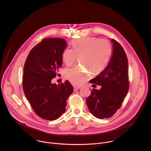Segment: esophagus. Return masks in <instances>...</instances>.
<instances>
[{
	"label": "esophagus",
	"mask_w": 151,
	"mask_h": 151,
	"mask_svg": "<svg viewBox=\"0 0 151 151\" xmlns=\"http://www.w3.org/2000/svg\"><path fill=\"white\" fill-rule=\"evenodd\" d=\"M73 88H74V91H76L79 88H81V87H79V86H75Z\"/></svg>",
	"instance_id": "esophagus-1"
}]
</instances>
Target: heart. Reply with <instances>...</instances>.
Segmentation results:
<instances>
[{"label":"heart","mask_w":151,"mask_h":151,"mask_svg":"<svg viewBox=\"0 0 151 151\" xmlns=\"http://www.w3.org/2000/svg\"><path fill=\"white\" fill-rule=\"evenodd\" d=\"M72 48H66L62 54L63 61L71 66L79 57L81 64L88 69L79 66L68 68L64 72L66 78L73 84L79 85L91 77V71L98 73L108 65L112 54V46L106 39L86 37L72 42Z\"/></svg>","instance_id":"obj_1"}]
</instances>
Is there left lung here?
Segmentation results:
<instances>
[{
  "label": "left lung",
  "instance_id": "left-lung-1",
  "mask_svg": "<svg viewBox=\"0 0 151 151\" xmlns=\"http://www.w3.org/2000/svg\"><path fill=\"white\" fill-rule=\"evenodd\" d=\"M112 55L107 67L90 82L101 86L93 88L86 100L90 112L99 119L109 118L118 110L129 88L128 63L122 46L115 40H111Z\"/></svg>",
  "mask_w": 151,
  "mask_h": 151
}]
</instances>
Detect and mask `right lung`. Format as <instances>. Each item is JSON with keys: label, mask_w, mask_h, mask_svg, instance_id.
Masks as SVG:
<instances>
[{"label": "right lung", "mask_w": 151, "mask_h": 151, "mask_svg": "<svg viewBox=\"0 0 151 151\" xmlns=\"http://www.w3.org/2000/svg\"><path fill=\"white\" fill-rule=\"evenodd\" d=\"M61 38L44 39L29 54L23 69V88L35 112L47 120L58 119L66 111L67 100L73 91L69 82L52 83L62 65L67 47Z\"/></svg>", "instance_id": "obj_1"}]
</instances>
